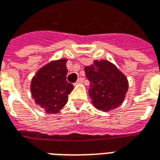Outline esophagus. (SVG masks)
Listing matches in <instances>:
<instances>
[{
  "label": "esophagus",
  "mask_w": 160,
  "mask_h": 160,
  "mask_svg": "<svg viewBox=\"0 0 160 160\" xmlns=\"http://www.w3.org/2000/svg\"><path fill=\"white\" fill-rule=\"evenodd\" d=\"M83 81H84L83 78H80V79H79V80H77L76 82L74 83V86H76V85H79V84H82V83H83Z\"/></svg>",
  "instance_id": "34e87169"
}]
</instances>
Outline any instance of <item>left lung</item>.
Returning <instances> with one entry per match:
<instances>
[{"label": "left lung", "mask_w": 160, "mask_h": 160, "mask_svg": "<svg viewBox=\"0 0 160 160\" xmlns=\"http://www.w3.org/2000/svg\"><path fill=\"white\" fill-rule=\"evenodd\" d=\"M85 73L90 81L88 92L94 107L110 111L122 104L128 81L116 65L107 60H96L85 68Z\"/></svg>", "instance_id": "left-lung-1"}]
</instances>
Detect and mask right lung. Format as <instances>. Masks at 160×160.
<instances>
[{
  "label": "right lung",
  "instance_id": "add662e5",
  "mask_svg": "<svg viewBox=\"0 0 160 160\" xmlns=\"http://www.w3.org/2000/svg\"><path fill=\"white\" fill-rule=\"evenodd\" d=\"M67 59L52 61L41 68L31 83L36 104L47 114H56L68 102L73 86L67 81Z\"/></svg>",
  "mask_w": 160,
  "mask_h": 160
}]
</instances>
